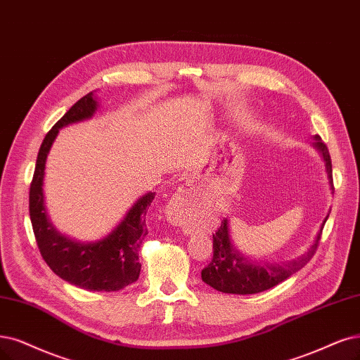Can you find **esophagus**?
I'll return each instance as SVG.
<instances>
[{
    "mask_svg": "<svg viewBox=\"0 0 360 360\" xmlns=\"http://www.w3.org/2000/svg\"><path fill=\"white\" fill-rule=\"evenodd\" d=\"M193 197H194L193 182L185 181L184 184L179 185L175 195H173L172 200L169 202L166 207V218L172 224L181 225L182 221L185 219V215H187L188 210L191 209Z\"/></svg>",
    "mask_w": 360,
    "mask_h": 360,
    "instance_id": "1",
    "label": "esophagus"
}]
</instances>
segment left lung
<instances>
[{"instance_id":"left-lung-1","label":"left lung","mask_w":360,"mask_h":360,"mask_svg":"<svg viewBox=\"0 0 360 360\" xmlns=\"http://www.w3.org/2000/svg\"><path fill=\"white\" fill-rule=\"evenodd\" d=\"M313 145L323 157L330 190H334V185H332V163L328 146L325 145V142L321 141V136L317 135L314 136ZM328 217L329 214L322 222V227L319 230L309 250L304 255L282 264L261 261L258 262L249 259V257L246 255H242L231 243L229 219L225 218L221 222L218 231L214 234V258H212L207 267L202 270L203 282L219 292H224V294L237 295L258 294V292L267 290L278 283H282L288 277L301 270L313 258Z\"/></svg>"}]
</instances>
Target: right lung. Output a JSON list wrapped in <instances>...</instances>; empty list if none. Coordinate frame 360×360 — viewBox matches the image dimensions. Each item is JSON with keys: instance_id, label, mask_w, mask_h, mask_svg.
Returning a JSON list of instances; mask_svg holds the SVG:
<instances>
[{"instance_id": "1", "label": "right lung", "mask_w": 360, "mask_h": 360, "mask_svg": "<svg viewBox=\"0 0 360 360\" xmlns=\"http://www.w3.org/2000/svg\"><path fill=\"white\" fill-rule=\"evenodd\" d=\"M98 110L93 91L75 102L53 126L39 146L34 178L30 188V217L37 245L51 271L63 281L89 290H120L139 278V248L148 234L146 212L155 193L139 197L117 227L98 242L82 243L60 234L50 222L44 205L46 160L59 129L83 122Z\"/></svg>"}]
</instances>
